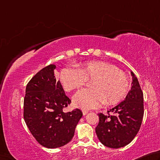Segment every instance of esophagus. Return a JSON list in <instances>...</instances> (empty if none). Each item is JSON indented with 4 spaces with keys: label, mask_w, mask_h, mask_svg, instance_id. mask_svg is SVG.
Listing matches in <instances>:
<instances>
[{
    "label": "esophagus",
    "mask_w": 160,
    "mask_h": 160,
    "mask_svg": "<svg viewBox=\"0 0 160 160\" xmlns=\"http://www.w3.org/2000/svg\"><path fill=\"white\" fill-rule=\"evenodd\" d=\"M82 112H83V115H86V114H87L88 112L87 110H82Z\"/></svg>",
    "instance_id": "obj_1"
}]
</instances>
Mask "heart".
I'll list each match as a JSON object with an SVG mask.
<instances>
[{"label":"heart","mask_w":160,"mask_h":160,"mask_svg":"<svg viewBox=\"0 0 160 160\" xmlns=\"http://www.w3.org/2000/svg\"><path fill=\"white\" fill-rule=\"evenodd\" d=\"M60 79L67 91L77 90L92 80L91 89H83L75 95L73 102L77 107L89 110L104 102L114 105L127 93L128 82L127 75L117 67L103 61L86 62L78 68L67 67L62 70Z\"/></svg>","instance_id":"obj_1"}]
</instances>
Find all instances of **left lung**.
<instances>
[{
    "label": "left lung",
    "mask_w": 160,
    "mask_h": 160,
    "mask_svg": "<svg viewBox=\"0 0 160 160\" xmlns=\"http://www.w3.org/2000/svg\"><path fill=\"white\" fill-rule=\"evenodd\" d=\"M131 73V88L124 101L108 111V115L98 114L97 136L108 148H119L130 143L141 128L144 114L143 93L135 74Z\"/></svg>",
    "instance_id": "left-lung-1"
}]
</instances>
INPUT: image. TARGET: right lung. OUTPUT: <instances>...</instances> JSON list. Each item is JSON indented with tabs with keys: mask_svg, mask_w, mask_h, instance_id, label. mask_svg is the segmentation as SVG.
<instances>
[{
	"mask_svg": "<svg viewBox=\"0 0 160 160\" xmlns=\"http://www.w3.org/2000/svg\"><path fill=\"white\" fill-rule=\"evenodd\" d=\"M50 64L32 77L26 87L24 119L39 144L48 148L63 146L71 141L83 114L79 109L64 112L71 100L54 76Z\"/></svg>",
	"mask_w": 160,
	"mask_h": 160,
	"instance_id": "obj_1",
	"label": "right lung"
}]
</instances>
